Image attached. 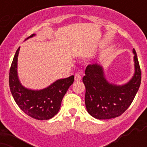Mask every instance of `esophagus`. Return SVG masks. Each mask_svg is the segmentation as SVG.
Returning a JSON list of instances; mask_svg holds the SVG:
<instances>
[{"label": "esophagus", "instance_id": "esophagus-1", "mask_svg": "<svg viewBox=\"0 0 147 147\" xmlns=\"http://www.w3.org/2000/svg\"><path fill=\"white\" fill-rule=\"evenodd\" d=\"M75 80L77 81V82H78V81L79 82V81L82 80V76L78 73L76 74V75H75Z\"/></svg>", "mask_w": 147, "mask_h": 147}]
</instances>
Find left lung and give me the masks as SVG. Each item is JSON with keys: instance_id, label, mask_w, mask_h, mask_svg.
<instances>
[{"instance_id": "obj_1", "label": "left lung", "mask_w": 147, "mask_h": 147, "mask_svg": "<svg viewBox=\"0 0 147 147\" xmlns=\"http://www.w3.org/2000/svg\"><path fill=\"white\" fill-rule=\"evenodd\" d=\"M134 53L135 74L124 85L117 86L106 81L102 68L97 64L88 65L83 83L85 86V106L90 115L99 120L121 116L130 107L141 82V70L137 53Z\"/></svg>"}]
</instances>
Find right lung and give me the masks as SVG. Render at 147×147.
Masks as SVG:
<instances>
[{"instance_id": "obj_1", "label": "right lung", "mask_w": 147, "mask_h": 147, "mask_svg": "<svg viewBox=\"0 0 147 147\" xmlns=\"http://www.w3.org/2000/svg\"><path fill=\"white\" fill-rule=\"evenodd\" d=\"M34 34L30 36H33ZM20 47L15 53L9 72V85L13 98L19 107L28 116L36 120H49L60 109L62 100L70 85L74 76L59 79L45 89L32 91L25 88L18 80L17 72V56Z\"/></svg>"}]
</instances>
